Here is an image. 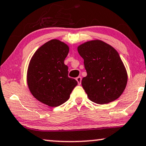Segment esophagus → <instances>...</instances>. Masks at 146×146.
<instances>
[{
    "mask_svg": "<svg viewBox=\"0 0 146 146\" xmlns=\"http://www.w3.org/2000/svg\"><path fill=\"white\" fill-rule=\"evenodd\" d=\"M76 80H77V83H78V85H81V80H82L81 77H78L76 78Z\"/></svg>",
    "mask_w": 146,
    "mask_h": 146,
    "instance_id": "obj_1",
    "label": "esophagus"
}]
</instances>
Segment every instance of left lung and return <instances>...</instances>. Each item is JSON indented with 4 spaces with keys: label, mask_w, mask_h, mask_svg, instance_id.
Returning a JSON list of instances; mask_svg holds the SVG:
<instances>
[{
    "label": "left lung",
    "mask_w": 146,
    "mask_h": 146,
    "mask_svg": "<svg viewBox=\"0 0 146 146\" xmlns=\"http://www.w3.org/2000/svg\"><path fill=\"white\" fill-rule=\"evenodd\" d=\"M77 51L84 59L87 73L81 85L88 98L104 104L120 97L126 89L128 73L118 52L100 40L83 43Z\"/></svg>",
    "instance_id": "obj_1"
}]
</instances>
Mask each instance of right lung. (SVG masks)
I'll list each match as a JSON object with an SVG mask.
<instances>
[{
    "mask_svg": "<svg viewBox=\"0 0 146 146\" xmlns=\"http://www.w3.org/2000/svg\"><path fill=\"white\" fill-rule=\"evenodd\" d=\"M69 52L68 45L53 39L36 51L28 65L26 80L30 93L51 107L66 102L77 85L68 77V67L64 63Z\"/></svg>",
    "mask_w": 146,
    "mask_h": 146,
    "instance_id": "1",
    "label": "right lung"
}]
</instances>
